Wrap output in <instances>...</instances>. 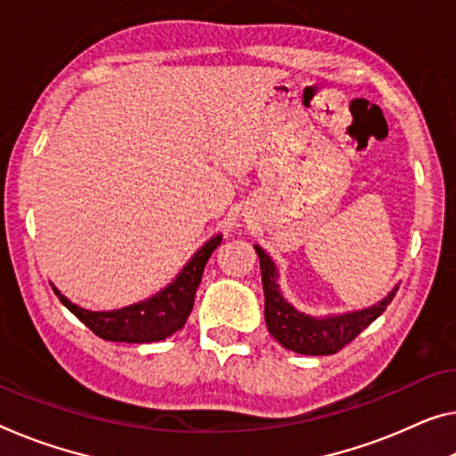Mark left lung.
<instances>
[{"label": "left lung", "instance_id": "1", "mask_svg": "<svg viewBox=\"0 0 456 456\" xmlns=\"http://www.w3.org/2000/svg\"><path fill=\"white\" fill-rule=\"evenodd\" d=\"M255 250L261 261L263 275V291H265V322L273 338L287 350H293L297 354H334L340 348H345L348 342H353L365 328L375 322L381 314L387 310L391 299L395 297V291L381 299L379 304L359 310L353 314H342V316L330 318H314L307 314L297 312L289 301H287L277 283V267L271 261V256L261 247Z\"/></svg>", "mask_w": 456, "mask_h": 456}]
</instances>
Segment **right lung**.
<instances>
[{"label": "right lung", "instance_id": "add662e5", "mask_svg": "<svg viewBox=\"0 0 456 456\" xmlns=\"http://www.w3.org/2000/svg\"><path fill=\"white\" fill-rule=\"evenodd\" d=\"M222 234L208 240L195 255L191 256L177 279L165 287L163 291L152 296L151 299L138 301L122 310L111 312H91L83 310L77 304H71L62 293L53 285V291L69 307L91 332L103 340L111 342H130V345H142V342H157L169 338L185 326L189 314L193 310L195 291L201 283L208 258L220 247Z\"/></svg>", "mask_w": 456, "mask_h": 456}]
</instances>
